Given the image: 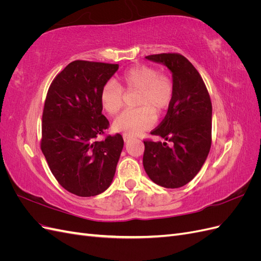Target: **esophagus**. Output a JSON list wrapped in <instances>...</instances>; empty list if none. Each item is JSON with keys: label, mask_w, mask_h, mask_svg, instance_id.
<instances>
[{"label": "esophagus", "mask_w": 261, "mask_h": 261, "mask_svg": "<svg viewBox=\"0 0 261 261\" xmlns=\"http://www.w3.org/2000/svg\"><path fill=\"white\" fill-rule=\"evenodd\" d=\"M123 138H124V140H125V141H129V140L132 139V137H130V136H128V135H125V134L123 135Z\"/></svg>", "instance_id": "1"}]
</instances>
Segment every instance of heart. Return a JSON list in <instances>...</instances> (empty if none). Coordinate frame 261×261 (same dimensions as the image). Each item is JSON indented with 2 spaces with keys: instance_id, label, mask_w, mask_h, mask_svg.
Returning <instances> with one entry per match:
<instances>
[{
  "instance_id": "b5f03b06",
  "label": "heart",
  "mask_w": 261,
  "mask_h": 261,
  "mask_svg": "<svg viewBox=\"0 0 261 261\" xmlns=\"http://www.w3.org/2000/svg\"><path fill=\"white\" fill-rule=\"evenodd\" d=\"M138 90L136 109L127 110L113 122V129L125 135H138L151 127L155 121V113L167 110L174 96V84L171 76L159 73L155 67L136 65L128 68L118 77L115 83L110 82L102 87L100 103L102 109L115 115L124 105V92Z\"/></svg>"
}]
</instances>
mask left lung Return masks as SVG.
Segmentation results:
<instances>
[{
  "label": "left lung",
  "instance_id": "8db88e82",
  "mask_svg": "<svg viewBox=\"0 0 261 261\" xmlns=\"http://www.w3.org/2000/svg\"><path fill=\"white\" fill-rule=\"evenodd\" d=\"M146 59L171 70L174 96L163 121L150 133L170 141L172 146L144 140V168L155 184L178 188L197 175L210 151V96L198 70L181 54H152Z\"/></svg>",
  "mask_w": 261,
  "mask_h": 261
}]
</instances>
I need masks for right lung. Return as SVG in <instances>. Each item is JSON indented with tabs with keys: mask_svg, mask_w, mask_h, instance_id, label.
I'll use <instances>...</instances> for the list:
<instances>
[{
	"mask_svg": "<svg viewBox=\"0 0 261 261\" xmlns=\"http://www.w3.org/2000/svg\"><path fill=\"white\" fill-rule=\"evenodd\" d=\"M118 64L74 61L51 83L42 113L40 147L59 184L81 197L111 185L124 146L120 134L97 141L109 128L100 92Z\"/></svg>",
	"mask_w": 261,
	"mask_h": 261,
	"instance_id": "add662e5",
	"label": "right lung"
}]
</instances>
